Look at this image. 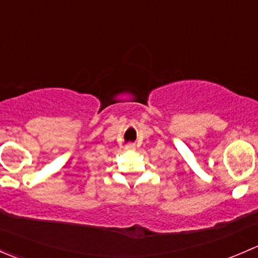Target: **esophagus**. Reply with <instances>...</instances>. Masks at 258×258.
I'll list each match as a JSON object with an SVG mask.
<instances>
[{
	"label": "esophagus",
	"mask_w": 258,
	"mask_h": 258,
	"mask_svg": "<svg viewBox=\"0 0 258 258\" xmlns=\"http://www.w3.org/2000/svg\"><path fill=\"white\" fill-rule=\"evenodd\" d=\"M135 148H136V147H135V145H132V144H128L126 146L127 151H135Z\"/></svg>",
	"instance_id": "1"
}]
</instances>
